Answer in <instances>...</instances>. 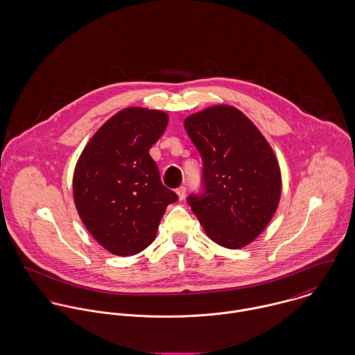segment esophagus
Wrapping results in <instances>:
<instances>
[{"label": "esophagus", "mask_w": 355, "mask_h": 355, "mask_svg": "<svg viewBox=\"0 0 355 355\" xmlns=\"http://www.w3.org/2000/svg\"><path fill=\"white\" fill-rule=\"evenodd\" d=\"M176 194H178V197H179V200H180V201H182V200H184V197H186V187H184V186L179 187V189L176 190Z\"/></svg>", "instance_id": "34e87169"}]
</instances>
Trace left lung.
Listing matches in <instances>:
<instances>
[{"instance_id":"1","label":"left lung","mask_w":355,"mask_h":355,"mask_svg":"<svg viewBox=\"0 0 355 355\" xmlns=\"http://www.w3.org/2000/svg\"><path fill=\"white\" fill-rule=\"evenodd\" d=\"M184 128L202 157V196L187 202L206 235L242 249L261 235L280 201L282 173L270 145L253 121L231 105L189 116Z\"/></svg>"}]
</instances>
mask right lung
Here are the masks:
<instances>
[{
    "mask_svg": "<svg viewBox=\"0 0 355 355\" xmlns=\"http://www.w3.org/2000/svg\"><path fill=\"white\" fill-rule=\"evenodd\" d=\"M168 114L125 107L102 124L73 171V201L93 238L114 255L145 250L162 214L178 196L159 179L149 150L161 138Z\"/></svg>",
    "mask_w": 355,
    "mask_h": 355,
    "instance_id": "right-lung-1",
    "label": "right lung"
}]
</instances>
